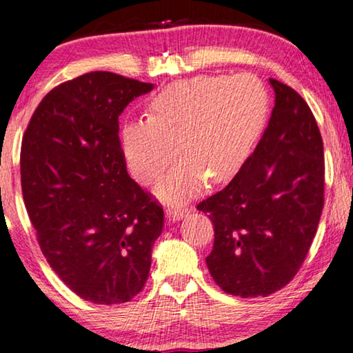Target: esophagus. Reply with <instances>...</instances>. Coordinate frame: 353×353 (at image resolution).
<instances>
[{
    "instance_id": "34e87169",
    "label": "esophagus",
    "mask_w": 353,
    "mask_h": 353,
    "mask_svg": "<svg viewBox=\"0 0 353 353\" xmlns=\"http://www.w3.org/2000/svg\"><path fill=\"white\" fill-rule=\"evenodd\" d=\"M188 214H190V209H185V207H170V209L165 210L167 219L172 221H180Z\"/></svg>"
}]
</instances>
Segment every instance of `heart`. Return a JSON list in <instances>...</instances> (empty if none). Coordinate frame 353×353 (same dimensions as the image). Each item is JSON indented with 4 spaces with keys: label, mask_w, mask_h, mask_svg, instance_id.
I'll return each mask as SVG.
<instances>
[{
    "label": "heart",
    "mask_w": 353,
    "mask_h": 353,
    "mask_svg": "<svg viewBox=\"0 0 353 353\" xmlns=\"http://www.w3.org/2000/svg\"><path fill=\"white\" fill-rule=\"evenodd\" d=\"M270 109L257 77L202 75L172 83L149 103V119L122 128L125 162L143 185H154L173 157L181 156L156 194L178 204L209 183H223L239 170L262 132Z\"/></svg>",
    "instance_id": "b5f03b06"
}]
</instances>
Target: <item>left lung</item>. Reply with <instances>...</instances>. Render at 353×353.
I'll list each match as a JSON object with an SVG mask.
<instances>
[{
  "label": "left lung",
  "instance_id": "1",
  "mask_svg": "<svg viewBox=\"0 0 353 353\" xmlns=\"http://www.w3.org/2000/svg\"><path fill=\"white\" fill-rule=\"evenodd\" d=\"M274 108L263 137L230 185L197 209L214 223L207 268L225 292L267 297L286 286L315 238L325 204L316 120L291 86L270 79Z\"/></svg>",
  "mask_w": 353,
  "mask_h": 353
}]
</instances>
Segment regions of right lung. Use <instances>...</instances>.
<instances>
[{"instance_id":"add662e5","label":"right lung","mask_w":353,"mask_h":353,"mask_svg":"<svg viewBox=\"0 0 353 353\" xmlns=\"http://www.w3.org/2000/svg\"><path fill=\"white\" fill-rule=\"evenodd\" d=\"M152 88L90 72L51 90L23 134L22 194L38 244L88 302H128L148 281L163 210L127 173L119 117Z\"/></svg>"}]
</instances>
